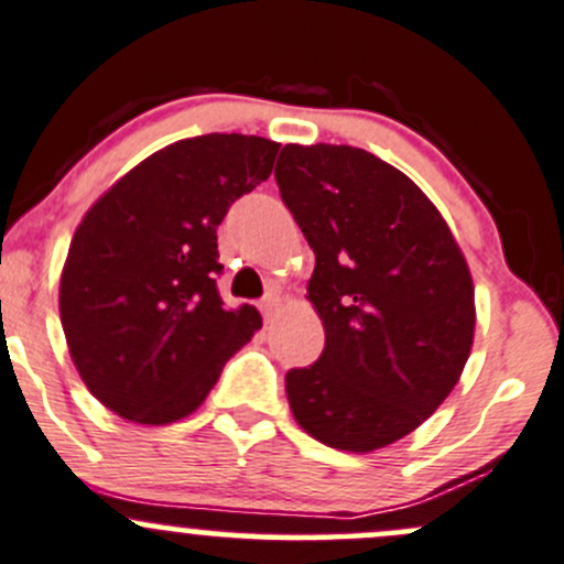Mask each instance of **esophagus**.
Instances as JSON below:
<instances>
[{
  "mask_svg": "<svg viewBox=\"0 0 564 564\" xmlns=\"http://www.w3.org/2000/svg\"><path fill=\"white\" fill-rule=\"evenodd\" d=\"M278 305H281V300H278V294H275V292L264 294V300H262V313H264V322H272V318H275V313H278Z\"/></svg>",
  "mask_w": 564,
  "mask_h": 564,
  "instance_id": "esophagus-1",
  "label": "esophagus"
}]
</instances>
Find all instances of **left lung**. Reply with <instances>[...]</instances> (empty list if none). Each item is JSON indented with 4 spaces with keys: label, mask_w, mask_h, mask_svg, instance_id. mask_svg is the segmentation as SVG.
I'll use <instances>...</instances> for the list:
<instances>
[{
    "label": "left lung",
    "mask_w": 564,
    "mask_h": 564,
    "mask_svg": "<svg viewBox=\"0 0 564 564\" xmlns=\"http://www.w3.org/2000/svg\"><path fill=\"white\" fill-rule=\"evenodd\" d=\"M283 205L316 270L307 297L324 351L286 372L294 419L311 437L367 454L437 411L470 357L476 305L459 246L408 175L351 145H283Z\"/></svg>",
    "instance_id": "1"
}]
</instances>
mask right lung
<instances>
[{
  "mask_svg": "<svg viewBox=\"0 0 564 564\" xmlns=\"http://www.w3.org/2000/svg\"><path fill=\"white\" fill-rule=\"evenodd\" d=\"M278 142L199 134L162 148L86 213L58 311L88 391L118 416L170 424L203 405L262 327L218 294V224L272 173Z\"/></svg>",
  "mask_w": 564,
  "mask_h": 564,
  "instance_id": "1",
  "label": "right lung"
}]
</instances>
